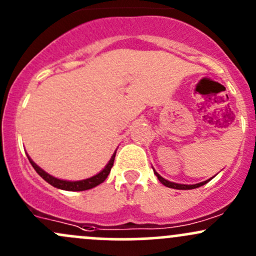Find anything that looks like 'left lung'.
<instances>
[{
  "mask_svg": "<svg viewBox=\"0 0 256 256\" xmlns=\"http://www.w3.org/2000/svg\"><path fill=\"white\" fill-rule=\"evenodd\" d=\"M154 174L156 176H157V178H158V180H160V182H162L163 185H166V186H168V188H172V189H178V190H192V189H196V188H200V186H202V185H205L206 182H208L210 180L212 179V176L211 179H208V180H205V182H198V184H194V185H186V184H178V182H168V180L166 179H164V178H162L160 176V174L157 173V172L154 170Z\"/></svg>",
  "mask_w": 256,
  "mask_h": 256,
  "instance_id": "left-lung-1",
  "label": "left lung"
}]
</instances>
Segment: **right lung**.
<instances>
[{"instance_id": "right-lung-1", "label": "right lung", "mask_w": 256, "mask_h": 256, "mask_svg": "<svg viewBox=\"0 0 256 256\" xmlns=\"http://www.w3.org/2000/svg\"><path fill=\"white\" fill-rule=\"evenodd\" d=\"M115 154H116V152H114V154H112V158H110L109 163H108L106 166H104L103 170L99 172L96 176H94L92 178H88V179H84V180H77V182L61 180V179H58V178L50 176V174H48L46 172L42 170V169L40 168L39 166H36V164L30 160V157H29L28 154H26V156H28L29 162H30L32 166H33V168L36 169V173L39 174V176H42V179L45 180V182H49L50 185L58 188V189L66 190V192H83V190H88V189H92V188H96V185L102 184V182H103L104 180L106 179L108 176H109L110 170H112V164H114Z\"/></svg>"}]
</instances>
